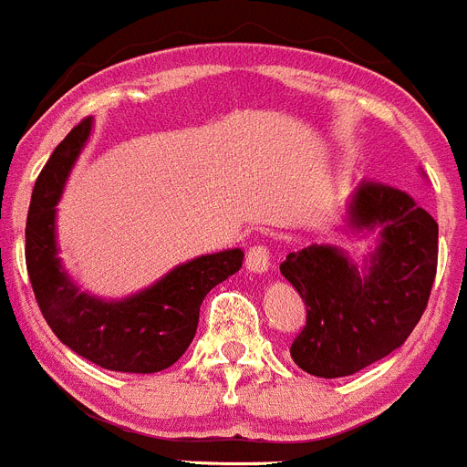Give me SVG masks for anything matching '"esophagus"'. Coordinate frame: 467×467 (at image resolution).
<instances>
[{
    "instance_id": "34e87169",
    "label": "esophagus",
    "mask_w": 467,
    "mask_h": 467,
    "mask_svg": "<svg viewBox=\"0 0 467 467\" xmlns=\"http://www.w3.org/2000/svg\"><path fill=\"white\" fill-rule=\"evenodd\" d=\"M269 260H272V254H269L266 245H253L248 254H245V269L253 274H265L269 265H272Z\"/></svg>"
}]
</instances>
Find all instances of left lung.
Listing matches in <instances>:
<instances>
[{"label":"left lung","mask_w":467,"mask_h":467,"mask_svg":"<svg viewBox=\"0 0 467 467\" xmlns=\"http://www.w3.org/2000/svg\"><path fill=\"white\" fill-rule=\"evenodd\" d=\"M348 214L352 229L380 234L368 272L330 245L290 253L281 265L306 306L290 357L318 378L352 376L401 348L437 274L440 229L406 191L364 179Z\"/></svg>","instance_id":"8db88e82"}]
</instances>
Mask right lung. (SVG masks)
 Wrapping results in <instances>:
<instances>
[{
    "label": "right lung",
    "mask_w": 467,
    "mask_h": 467,
    "mask_svg": "<svg viewBox=\"0 0 467 467\" xmlns=\"http://www.w3.org/2000/svg\"><path fill=\"white\" fill-rule=\"evenodd\" d=\"M89 131V118L75 125L35 182L26 224L27 276L47 324L63 345L101 368L158 373L186 352L205 295L241 269L243 253L202 254L122 302H103L79 293L56 257L54 214Z\"/></svg>",
    "instance_id": "right-lung-1"
}]
</instances>
